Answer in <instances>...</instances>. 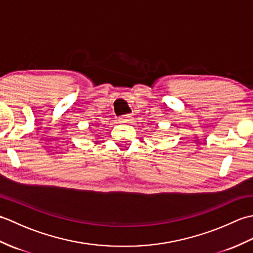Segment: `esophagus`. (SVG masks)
I'll return each mask as SVG.
<instances>
[{"instance_id":"esophagus-1","label":"esophagus","mask_w":253,"mask_h":253,"mask_svg":"<svg viewBox=\"0 0 253 253\" xmlns=\"http://www.w3.org/2000/svg\"><path fill=\"white\" fill-rule=\"evenodd\" d=\"M120 123L122 124H128V123H131L132 121V115L131 114H125V115H122L120 117Z\"/></svg>"}]
</instances>
